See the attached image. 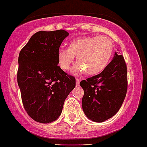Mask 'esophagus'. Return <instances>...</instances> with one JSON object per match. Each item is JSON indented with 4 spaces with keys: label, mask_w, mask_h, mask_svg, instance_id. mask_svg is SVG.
Segmentation results:
<instances>
[{
    "label": "esophagus",
    "mask_w": 147,
    "mask_h": 147,
    "mask_svg": "<svg viewBox=\"0 0 147 147\" xmlns=\"http://www.w3.org/2000/svg\"><path fill=\"white\" fill-rule=\"evenodd\" d=\"M80 84V80L78 79V78H76V86H78Z\"/></svg>",
    "instance_id": "34e87169"
}]
</instances>
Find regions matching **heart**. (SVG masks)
I'll return each mask as SVG.
<instances>
[{"instance_id": "obj_1", "label": "heart", "mask_w": 147, "mask_h": 147, "mask_svg": "<svg viewBox=\"0 0 147 147\" xmlns=\"http://www.w3.org/2000/svg\"><path fill=\"white\" fill-rule=\"evenodd\" d=\"M114 51L113 40L107 36H88L71 40L68 48L57 52L58 65L62 69H69L76 56L77 63L71 69L74 75L87 72L95 76L106 69Z\"/></svg>"}]
</instances>
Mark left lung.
<instances>
[{"label": "left lung", "mask_w": 147, "mask_h": 147, "mask_svg": "<svg viewBox=\"0 0 147 147\" xmlns=\"http://www.w3.org/2000/svg\"><path fill=\"white\" fill-rule=\"evenodd\" d=\"M84 94L82 109L88 119L103 122L120 109L127 88V66L123 56L115 52L113 60L97 76L80 82Z\"/></svg>", "instance_id": "left-lung-1"}]
</instances>
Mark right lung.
<instances>
[{"instance_id":"1","label":"right lung","mask_w":147,"mask_h":147,"mask_svg":"<svg viewBox=\"0 0 147 147\" xmlns=\"http://www.w3.org/2000/svg\"><path fill=\"white\" fill-rule=\"evenodd\" d=\"M69 36L65 30L40 31L20 51L17 82L24 108L40 123H51L61 115L65 100L76 87V78L58 65L57 52Z\"/></svg>"}]
</instances>
